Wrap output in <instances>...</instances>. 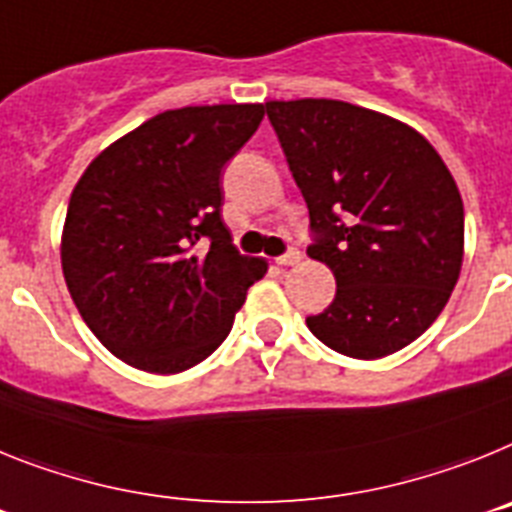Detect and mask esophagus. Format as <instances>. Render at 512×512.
<instances>
[{
	"instance_id": "1",
	"label": "esophagus",
	"mask_w": 512,
	"mask_h": 512,
	"mask_svg": "<svg viewBox=\"0 0 512 512\" xmlns=\"http://www.w3.org/2000/svg\"><path fill=\"white\" fill-rule=\"evenodd\" d=\"M299 260H301V252L296 250V247H288V250L283 252V255L278 257L275 262H278V265H283V268H288V265H296Z\"/></svg>"
}]
</instances>
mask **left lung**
<instances>
[{
	"label": "left lung",
	"mask_w": 512,
	"mask_h": 512,
	"mask_svg": "<svg viewBox=\"0 0 512 512\" xmlns=\"http://www.w3.org/2000/svg\"><path fill=\"white\" fill-rule=\"evenodd\" d=\"M265 113L309 208L306 252L337 281L309 330L361 361L397 353L459 281L464 203L451 172L410 126L350 102H265Z\"/></svg>",
	"instance_id": "left-lung-1"
}]
</instances>
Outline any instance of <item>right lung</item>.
<instances>
[{
  "mask_svg": "<svg viewBox=\"0 0 512 512\" xmlns=\"http://www.w3.org/2000/svg\"><path fill=\"white\" fill-rule=\"evenodd\" d=\"M262 115L265 105L154 115L102 151L71 193L66 286L97 340L128 366L180 373L206 361L268 270L239 255L221 219V170Z\"/></svg>",
  "mask_w": 512,
  "mask_h": 512,
  "instance_id": "right-lung-1",
  "label": "right lung"
}]
</instances>
